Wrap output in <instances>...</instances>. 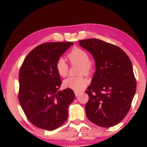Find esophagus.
<instances>
[{
    "mask_svg": "<svg viewBox=\"0 0 147 147\" xmlns=\"http://www.w3.org/2000/svg\"><path fill=\"white\" fill-rule=\"evenodd\" d=\"M81 93V92H79V91H74V94H75V96H78Z\"/></svg>",
    "mask_w": 147,
    "mask_h": 147,
    "instance_id": "34e87169",
    "label": "esophagus"
}]
</instances>
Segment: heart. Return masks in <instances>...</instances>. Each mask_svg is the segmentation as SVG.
I'll return each mask as SVG.
<instances>
[{
    "instance_id": "1",
    "label": "heart",
    "mask_w": 147,
    "mask_h": 147,
    "mask_svg": "<svg viewBox=\"0 0 147 147\" xmlns=\"http://www.w3.org/2000/svg\"><path fill=\"white\" fill-rule=\"evenodd\" d=\"M67 58L71 64L80 63L78 73L89 74L92 71L91 62L89 60L88 53L82 48L74 47L68 54ZM56 72L61 77H65L69 73V65L63 58H59L55 63ZM88 84V80L84 75L70 76L63 81V85L66 88L73 89L76 91H80Z\"/></svg>"
}]
</instances>
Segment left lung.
<instances>
[{
	"mask_svg": "<svg viewBox=\"0 0 147 147\" xmlns=\"http://www.w3.org/2000/svg\"><path fill=\"white\" fill-rule=\"evenodd\" d=\"M90 52L96 72L86 93L87 117L92 123L109 128L120 123L130 110L136 91L132 65L124 52L115 45L98 39L78 41Z\"/></svg>",
	"mask_w": 147,
	"mask_h": 147,
	"instance_id": "1",
	"label": "left lung"
}]
</instances>
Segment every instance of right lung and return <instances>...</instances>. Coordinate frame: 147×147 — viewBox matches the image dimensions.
<instances>
[{"label": "right lung", "mask_w": 147, "mask_h": 147, "mask_svg": "<svg viewBox=\"0 0 147 147\" xmlns=\"http://www.w3.org/2000/svg\"><path fill=\"white\" fill-rule=\"evenodd\" d=\"M73 42L41 44L30 52L20 68L19 103L27 119L36 127L54 130L68 117L74 98L70 88L58 91L61 84L55 63Z\"/></svg>", "instance_id": "add662e5"}]
</instances>
